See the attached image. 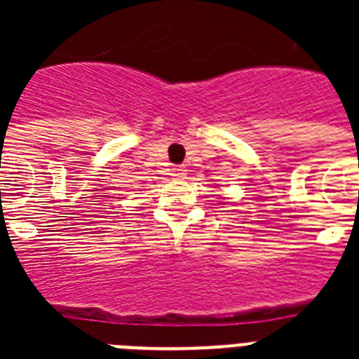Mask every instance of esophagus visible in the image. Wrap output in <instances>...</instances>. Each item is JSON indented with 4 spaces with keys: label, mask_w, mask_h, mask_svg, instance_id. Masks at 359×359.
Masks as SVG:
<instances>
[{
    "label": "esophagus",
    "mask_w": 359,
    "mask_h": 359,
    "mask_svg": "<svg viewBox=\"0 0 359 359\" xmlns=\"http://www.w3.org/2000/svg\"><path fill=\"white\" fill-rule=\"evenodd\" d=\"M170 172H172L174 177H185V174H187L183 167H172V170H170Z\"/></svg>",
    "instance_id": "esophagus-1"
}]
</instances>
